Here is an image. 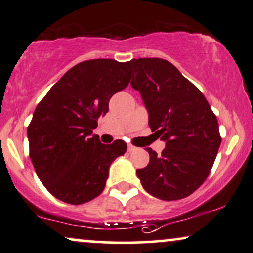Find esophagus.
Instances as JSON below:
<instances>
[{
	"label": "esophagus",
	"mask_w": 253,
	"mask_h": 253,
	"mask_svg": "<svg viewBox=\"0 0 253 253\" xmlns=\"http://www.w3.org/2000/svg\"><path fill=\"white\" fill-rule=\"evenodd\" d=\"M135 150H137V148H136L135 145H132V144H127V151L131 152V151H135Z\"/></svg>",
	"instance_id": "esophagus-1"
}]
</instances>
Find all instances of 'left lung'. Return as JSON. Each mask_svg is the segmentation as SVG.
<instances>
[{"instance_id": "left-lung-1", "label": "left lung", "mask_w": 253, "mask_h": 253, "mask_svg": "<svg viewBox=\"0 0 253 253\" xmlns=\"http://www.w3.org/2000/svg\"><path fill=\"white\" fill-rule=\"evenodd\" d=\"M131 86L141 92L149 126L167 146L146 149L150 162L136 171L146 191L163 201L188 197L208 178L222 137L204 95L163 58L131 61Z\"/></svg>"}]
</instances>
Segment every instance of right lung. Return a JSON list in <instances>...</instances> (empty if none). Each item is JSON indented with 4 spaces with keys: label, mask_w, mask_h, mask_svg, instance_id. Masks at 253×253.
<instances>
[{
    "label": "right lung",
    "mask_w": 253,
    "mask_h": 253,
    "mask_svg": "<svg viewBox=\"0 0 253 253\" xmlns=\"http://www.w3.org/2000/svg\"><path fill=\"white\" fill-rule=\"evenodd\" d=\"M130 80L131 61H84L37 104L27 130L29 156L41 182L60 201L83 204L104 190L110 164L126 151V143L102 144L92 130L109 111L111 96Z\"/></svg>",
    "instance_id": "add662e5"
}]
</instances>
